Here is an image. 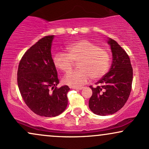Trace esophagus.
I'll return each mask as SVG.
<instances>
[{
  "label": "esophagus",
  "instance_id": "34e87169",
  "mask_svg": "<svg viewBox=\"0 0 149 149\" xmlns=\"http://www.w3.org/2000/svg\"><path fill=\"white\" fill-rule=\"evenodd\" d=\"M73 89H74V90H83V87H80V88H75V87H73L72 88Z\"/></svg>",
  "mask_w": 149,
  "mask_h": 149
}]
</instances>
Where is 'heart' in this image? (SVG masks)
I'll list each match as a JSON object with an SVG mask.
<instances>
[{
  "instance_id": "1",
  "label": "heart",
  "mask_w": 149,
  "mask_h": 149,
  "mask_svg": "<svg viewBox=\"0 0 149 149\" xmlns=\"http://www.w3.org/2000/svg\"><path fill=\"white\" fill-rule=\"evenodd\" d=\"M68 54L57 52L53 59L54 66L61 72L68 73L73 69L74 61H78L80 70L70 73L64 78L65 84L79 88L90 78L98 80L105 76L111 65V57L106 49L86 40L73 42L67 47Z\"/></svg>"
}]
</instances>
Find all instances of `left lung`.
<instances>
[{
  "label": "left lung",
  "instance_id": "8db88e82",
  "mask_svg": "<svg viewBox=\"0 0 149 149\" xmlns=\"http://www.w3.org/2000/svg\"><path fill=\"white\" fill-rule=\"evenodd\" d=\"M108 43L113 56L110 71L96 83V88L90 86L92 95L89 108L99 116L111 115L119 111L127 102L132 84L133 69L127 52L113 39H109Z\"/></svg>",
  "mask_w": 149,
  "mask_h": 149
}]
</instances>
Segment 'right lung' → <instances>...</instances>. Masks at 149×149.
I'll use <instances>...</instances> for the list:
<instances>
[{
    "mask_svg": "<svg viewBox=\"0 0 149 149\" xmlns=\"http://www.w3.org/2000/svg\"><path fill=\"white\" fill-rule=\"evenodd\" d=\"M54 36H46L22 56L17 70V84L25 104L34 113L54 117L67 107V85L57 88L59 80L51 54Z\"/></svg>",
    "mask_w": 149,
    "mask_h": 149,
    "instance_id": "add662e5",
    "label": "right lung"
}]
</instances>
